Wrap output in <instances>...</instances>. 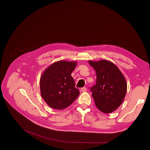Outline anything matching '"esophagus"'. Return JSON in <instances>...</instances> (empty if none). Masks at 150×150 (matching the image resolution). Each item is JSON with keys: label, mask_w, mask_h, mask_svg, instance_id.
<instances>
[{"label": "esophagus", "mask_w": 150, "mask_h": 150, "mask_svg": "<svg viewBox=\"0 0 150 150\" xmlns=\"http://www.w3.org/2000/svg\"><path fill=\"white\" fill-rule=\"evenodd\" d=\"M81 92H86V91H87V88H86V87L82 88L81 89Z\"/></svg>", "instance_id": "1"}]
</instances>
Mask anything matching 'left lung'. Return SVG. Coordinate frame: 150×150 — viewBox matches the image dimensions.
Returning a JSON list of instances; mask_svg holds the SVG:
<instances>
[{
    "label": "left lung",
    "instance_id": "1",
    "mask_svg": "<svg viewBox=\"0 0 150 150\" xmlns=\"http://www.w3.org/2000/svg\"><path fill=\"white\" fill-rule=\"evenodd\" d=\"M96 70V84L91 88L97 108L104 113H111L122 103L127 90L125 78L119 69L108 60L89 61Z\"/></svg>",
    "mask_w": 150,
    "mask_h": 150
}]
</instances>
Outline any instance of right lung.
<instances>
[{
	"mask_svg": "<svg viewBox=\"0 0 150 150\" xmlns=\"http://www.w3.org/2000/svg\"><path fill=\"white\" fill-rule=\"evenodd\" d=\"M76 66L75 61H59L44 70L40 78L41 94L50 108L65 109L79 96L80 91L71 76Z\"/></svg>",
	"mask_w": 150,
	"mask_h": 150,
	"instance_id": "obj_1",
	"label": "right lung"
}]
</instances>
